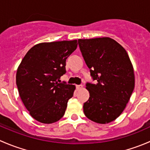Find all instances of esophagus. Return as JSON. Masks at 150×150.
<instances>
[{"mask_svg":"<svg viewBox=\"0 0 150 150\" xmlns=\"http://www.w3.org/2000/svg\"><path fill=\"white\" fill-rule=\"evenodd\" d=\"M76 88H77V89H78V90H80V89L82 88L83 86H82V85H77Z\"/></svg>","mask_w":150,"mask_h":150,"instance_id":"34e87169","label":"esophagus"}]
</instances>
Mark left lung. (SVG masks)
Segmentation results:
<instances>
[{
	"label": "left lung",
	"instance_id": "8db88e82",
	"mask_svg": "<svg viewBox=\"0 0 150 150\" xmlns=\"http://www.w3.org/2000/svg\"><path fill=\"white\" fill-rule=\"evenodd\" d=\"M78 45L91 76L90 97L83 104L86 117L97 123L115 120L122 112L135 85L134 68L125 48L110 38L79 39Z\"/></svg>",
	"mask_w": 150,
	"mask_h": 150
}]
</instances>
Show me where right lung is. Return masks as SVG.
Here are the masks:
<instances>
[{"label": "right lung", "mask_w": 150, "mask_h": 150, "mask_svg": "<svg viewBox=\"0 0 150 150\" xmlns=\"http://www.w3.org/2000/svg\"><path fill=\"white\" fill-rule=\"evenodd\" d=\"M77 46V40L39 43L21 62L16 76L19 96L38 122L53 123L64 116L75 86L57 81L66 73V59Z\"/></svg>", "instance_id": "right-lung-1"}]
</instances>
